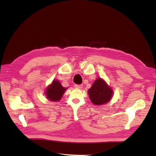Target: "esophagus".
Listing matches in <instances>:
<instances>
[{"label": "esophagus", "mask_w": 156, "mask_h": 156, "mask_svg": "<svg viewBox=\"0 0 156 156\" xmlns=\"http://www.w3.org/2000/svg\"><path fill=\"white\" fill-rule=\"evenodd\" d=\"M75 88H79V89H82V87H83V85H82V84H80V85H78V84H75Z\"/></svg>", "instance_id": "esophagus-1"}]
</instances>
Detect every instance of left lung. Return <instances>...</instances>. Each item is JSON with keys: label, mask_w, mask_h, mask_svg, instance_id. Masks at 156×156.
<instances>
[{"label": "left lung", "mask_w": 156, "mask_h": 156, "mask_svg": "<svg viewBox=\"0 0 156 156\" xmlns=\"http://www.w3.org/2000/svg\"><path fill=\"white\" fill-rule=\"evenodd\" d=\"M88 93L91 102L94 105H102L111 100L113 90L103 79L98 78L96 80Z\"/></svg>", "instance_id": "8db88e82"}]
</instances>
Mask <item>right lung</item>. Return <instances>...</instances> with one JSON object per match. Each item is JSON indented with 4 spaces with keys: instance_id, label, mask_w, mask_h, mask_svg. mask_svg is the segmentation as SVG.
<instances>
[{
    "instance_id": "right-lung-1",
    "label": "right lung",
    "mask_w": 156,
    "mask_h": 156,
    "mask_svg": "<svg viewBox=\"0 0 156 156\" xmlns=\"http://www.w3.org/2000/svg\"><path fill=\"white\" fill-rule=\"evenodd\" d=\"M66 90V88L63 87L59 80H54L46 88L45 94L49 101L56 102L61 100Z\"/></svg>"
}]
</instances>
